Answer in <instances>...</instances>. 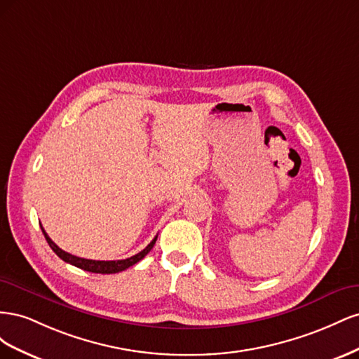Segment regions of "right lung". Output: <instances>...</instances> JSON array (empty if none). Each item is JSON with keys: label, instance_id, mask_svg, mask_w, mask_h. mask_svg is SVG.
I'll use <instances>...</instances> for the list:
<instances>
[{"label": "right lung", "instance_id": "1", "mask_svg": "<svg viewBox=\"0 0 359 359\" xmlns=\"http://www.w3.org/2000/svg\"><path fill=\"white\" fill-rule=\"evenodd\" d=\"M41 232H43V235H45L49 247L53 250V252L57 253V256L60 259L64 260V262L78 266V268H81L83 271H90V273H95V274H115V273H119V271H124V269H127L130 266H133L135 264H137L139 260H142L151 252V248L154 247V244L157 241V236H156L154 240L151 241L142 250V252H139L137 255H135L132 257L123 259V260H91V259L78 257V256H73V255H70L67 252H64V250H61L55 243L50 240V238L48 236V233L45 232V229H43V226H41Z\"/></svg>", "mask_w": 359, "mask_h": 359}]
</instances>
